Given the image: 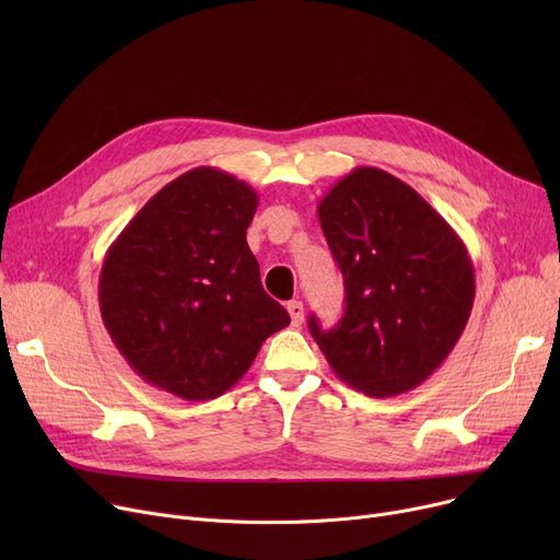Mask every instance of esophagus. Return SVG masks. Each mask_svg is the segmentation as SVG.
<instances>
[{
  "instance_id": "1",
  "label": "esophagus",
  "mask_w": 560,
  "mask_h": 560,
  "mask_svg": "<svg viewBox=\"0 0 560 560\" xmlns=\"http://www.w3.org/2000/svg\"><path fill=\"white\" fill-rule=\"evenodd\" d=\"M288 313H290V319H292V327H300L304 322V304L300 300L288 302Z\"/></svg>"
}]
</instances>
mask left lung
Returning a JSON list of instances; mask_svg holds the SVG:
<instances>
[{
	"instance_id": "left-lung-1",
	"label": "left lung",
	"mask_w": 560,
	"mask_h": 560,
	"mask_svg": "<svg viewBox=\"0 0 560 560\" xmlns=\"http://www.w3.org/2000/svg\"><path fill=\"white\" fill-rule=\"evenodd\" d=\"M319 226L345 277V315L308 329L338 378L370 397L418 388L456 347L475 304L460 235L397 176L354 167L319 199Z\"/></svg>"
}]
</instances>
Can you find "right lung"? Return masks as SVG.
<instances>
[{
    "label": "right lung",
    "instance_id": "right-lung-1",
    "mask_svg": "<svg viewBox=\"0 0 560 560\" xmlns=\"http://www.w3.org/2000/svg\"><path fill=\"white\" fill-rule=\"evenodd\" d=\"M256 190L218 167L163 186L108 247L104 327L147 384L209 401L238 384L265 338L290 325L260 285L247 226Z\"/></svg>",
    "mask_w": 560,
    "mask_h": 560
}]
</instances>
